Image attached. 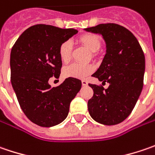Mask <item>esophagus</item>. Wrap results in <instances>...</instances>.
I'll list each match as a JSON object with an SVG mask.
<instances>
[{
	"label": "esophagus",
	"instance_id": "obj_1",
	"mask_svg": "<svg viewBox=\"0 0 155 155\" xmlns=\"http://www.w3.org/2000/svg\"><path fill=\"white\" fill-rule=\"evenodd\" d=\"M81 84H82V86H87L88 83H87V81L86 80H82V81H81Z\"/></svg>",
	"mask_w": 155,
	"mask_h": 155
}]
</instances>
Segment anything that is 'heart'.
Returning a JSON list of instances; mask_svg holds the SVG:
<instances>
[{
	"instance_id": "1",
	"label": "heart",
	"mask_w": 155,
	"mask_h": 155,
	"mask_svg": "<svg viewBox=\"0 0 155 155\" xmlns=\"http://www.w3.org/2000/svg\"><path fill=\"white\" fill-rule=\"evenodd\" d=\"M79 42L82 44L85 48L93 53L96 52L101 48V41L98 36L92 34L83 35L79 38ZM71 52H72V44L69 41H63L60 45L59 48V55L61 60L63 62H68L71 58ZM94 67L92 64H79V63H72L63 69V74L66 77L78 78L81 79L94 71Z\"/></svg>"
}]
</instances>
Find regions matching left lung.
<instances>
[{
  "label": "left lung",
  "mask_w": 155,
  "mask_h": 155,
  "mask_svg": "<svg viewBox=\"0 0 155 155\" xmlns=\"http://www.w3.org/2000/svg\"><path fill=\"white\" fill-rule=\"evenodd\" d=\"M100 34L106 42V54L93 77L104 84H88L94 95L87 102L91 117L101 124L116 125L131 114L143 87L145 56L136 37L126 28L114 23L85 28Z\"/></svg>",
  "instance_id": "1"
}]
</instances>
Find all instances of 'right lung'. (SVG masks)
Returning a JSON list of instances; mask_svg holds the SVG:
<instances>
[{"mask_svg":"<svg viewBox=\"0 0 155 155\" xmlns=\"http://www.w3.org/2000/svg\"><path fill=\"white\" fill-rule=\"evenodd\" d=\"M77 33L74 28L38 24L24 31L12 48V87L25 115L38 126L50 127L62 122L81 88L76 78H67L54 87L48 83L61 74L60 45Z\"/></svg>","mask_w":155,"mask_h":155,"instance_id":"obj_1","label":"right lung"}]
</instances>
